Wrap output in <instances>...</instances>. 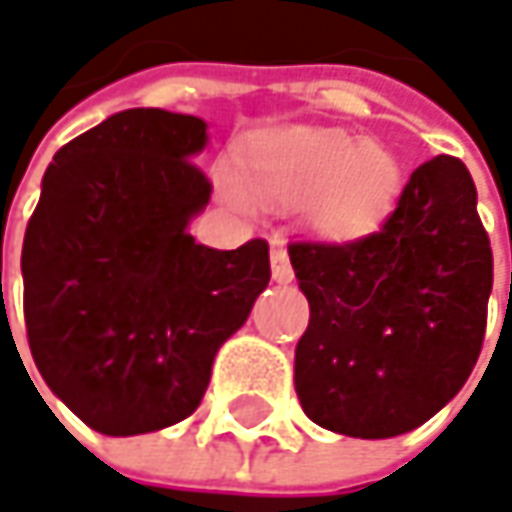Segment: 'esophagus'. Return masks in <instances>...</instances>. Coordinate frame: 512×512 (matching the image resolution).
<instances>
[{"instance_id": "1", "label": "esophagus", "mask_w": 512, "mask_h": 512, "mask_svg": "<svg viewBox=\"0 0 512 512\" xmlns=\"http://www.w3.org/2000/svg\"><path fill=\"white\" fill-rule=\"evenodd\" d=\"M269 263H272V278H275V281H281V284L293 281V266H290V255H287L284 243H272V249H269Z\"/></svg>"}]
</instances>
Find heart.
I'll return each instance as SVG.
<instances>
[{
    "label": "heart",
    "instance_id": "b5f03b06",
    "mask_svg": "<svg viewBox=\"0 0 512 512\" xmlns=\"http://www.w3.org/2000/svg\"><path fill=\"white\" fill-rule=\"evenodd\" d=\"M237 174L263 204H305V219L326 237L373 231L391 213L403 186L400 159L382 142H353L344 130L317 127L260 133L243 145ZM242 187L234 177H222V195L231 204H246Z\"/></svg>",
    "mask_w": 512,
    "mask_h": 512
}]
</instances>
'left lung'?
Here are the masks:
<instances>
[{
	"label": "left lung",
	"mask_w": 512,
	"mask_h": 512,
	"mask_svg": "<svg viewBox=\"0 0 512 512\" xmlns=\"http://www.w3.org/2000/svg\"><path fill=\"white\" fill-rule=\"evenodd\" d=\"M287 252L311 305L296 394L314 424L391 439L465 385L486 335L492 246L457 156L418 165L379 231Z\"/></svg>",
	"instance_id": "8db88e82"
}]
</instances>
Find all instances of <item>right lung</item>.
Instances as JSON below:
<instances>
[{"label": "right lung", "mask_w": 512, "mask_h": 512, "mask_svg": "<svg viewBox=\"0 0 512 512\" xmlns=\"http://www.w3.org/2000/svg\"><path fill=\"white\" fill-rule=\"evenodd\" d=\"M207 124L127 109L67 142L23 240L32 358L64 406L106 436L189 418L216 350L269 284V246H198L186 231L213 183Z\"/></svg>", "instance_id": "add662e5"}]
</instances>
